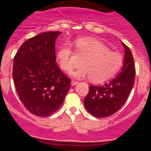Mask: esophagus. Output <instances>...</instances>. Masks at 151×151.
Instances as JSON below:
<instances>
[{"label":"esophagus","mask_w":151,"mask_h":151,"mask_svg":"<svg viewBox=\"0 0 151 151\" xmlns=\"http://www.w3.org/2000/svg\"><path fill=\"white\" fill-rule=\"evenodd\" d=\"M78 84V82L75 80H72V81H71V84H72V86H75L76 84Z\"/></svg>","instance_id":"1"}]
</instances>
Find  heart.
I'll return each instance as SVG.
<instances>
[{
	"mask_svg": "<svg viewBox=\"0 0 151 151\" xmlns=\"http://www.w3.org/2000/svg\"><path fill=\"white\" fill-rule=\"evenodd\" d=\"M76 49L85 55L81 60L80 67L70 72L77 79L91 77L94 82H101L114 77L123 64L119 53L110 49L98 40L84 37L77 40ZM58 61L62 70L69 72L73 67V50L69 43L62 45L58 52Z\"/></svg>",
	"mask_w": 151,
	"mask_h": 151,
	"instance_id": "1",
	"label": "heart"
}]
</instances>
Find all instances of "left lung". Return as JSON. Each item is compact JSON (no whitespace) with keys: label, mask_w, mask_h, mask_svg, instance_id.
<instances>
[{"label":"left lung","mask_w":151,"mask_h":151,"mask_svg":"<svg viewBox=\"0 0 151 151\" xmlns=\"http://www.w3.org/2000/svg\"><path fill=\"white\" fill-rule=\"evenodd\" d=\"M122 45L125 56L119 75L103 85L89 86L84 106L95 117H108L117 112L125 104L134 85L136 70L132 53L129 47L124 42Z\"/></svg>","instance_id":"1"}]
</instances>
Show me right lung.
<instances>
[{
	"instance_id": "obj_1",
	"label": "right lung",
	"mask_w": 151,
	"mask_h": 151,
	"mask_svg": "<svg viewBox=\"0 0 151 151\" xmlns=\"http://www.w3.org/2000/svg\"><path fill=\"white\" fill-rule=\"evenodd\" d=\"M59 31L45 32L22 43L13 60V78L19 99L30 113L48 116L62 105L71 80L56 63Z\"/></svg>"
}]
</instances>
